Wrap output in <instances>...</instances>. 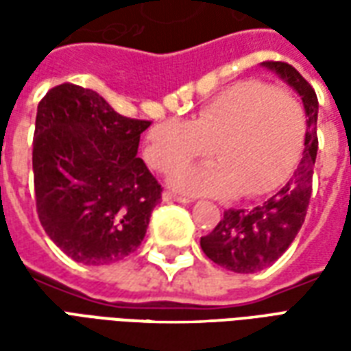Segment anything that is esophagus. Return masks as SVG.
Instances as JSON below:
<instances>
[{
  "instance_id": "1",
  "label": "esophagus",
  "mask_w": 351,
  "mask_h": 351,
  "mask_svg": "<svg viewBox=\"0 0 351 351\" xmlns=\"http://www.w3.org/2000/svg\"><path fill=\"white\" fill-rule=\"evenodd\" d=\"M163 201H167V203H184V205H188V203H191L190 197H182V195H176V193H173V191H165L163 193Z\"/></svg>"
}]
</instances>
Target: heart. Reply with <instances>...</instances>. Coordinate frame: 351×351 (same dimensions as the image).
<instances>
[{
  "label": "heart",
  "instance_id": "1",
  "mask_svg": "<svg viewBox=\"0 0 351 351\" xmlns=\"http://www.w3.org/2000/svg\"><path fill=\"white\" fill-rule=\"evenodd\" d=\"M306 133V116L293 93L248 79L226 88L193 120H163L146 141V160L171 173L213 150L218 161L173 175L191 193L259 197L291 175Z\"/></svg>",
  "mask_w": 351,
  "mask_h": 351
}]
</instances>
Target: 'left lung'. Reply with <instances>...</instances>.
<instances>
[{"mask_svg": "<svg viewBox=\"0 0 351 351\" xmlns=\"http://www.w3.org/2000/svg\"><path fill=\"white\" fill-rule=\"evenodd\" d=\"M301 95L306 114V133L301 160L274 195L252 208H229L213 233L201 237L206 258L233 272H258L272 265L289 248L299 233L310 195L317 154V97L293 65L263 62Z\"/></svg>", "mask_w": 351, "mask_h": 351, "instance_id": "left-lung-1", "label": "left lung"}]
</instances>
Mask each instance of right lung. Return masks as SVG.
I'll return each mask as SVG.
<instances>
[{"mask_svg":"<svg viewBox=\"0 0 351 351\" xmlns=\"http://www.w3.org/2000/svg\"><path fill=\"white\" fill-rule=\"evenodd\" d=\"M148 120L118 114L99 93L64 82L37 107L34 184L43 229L84 265L137 250L161 186L137 156Z\"/></svg>","mask_w":351,"mask_h":351,"instance_id":"1","label":"right lung"}]
</instances>
